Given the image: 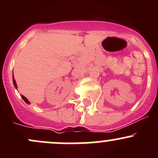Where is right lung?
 <instances>
[{
    "label": "right lung",
    "instance_id": "add662e5",
    "mask_svg": "<svg viewBox=\"0 0 158 158\" xmlns=\"http://www.w3.org/2000/svg\"><path fill=\"white\" fill-rule=\"evenodd\" d=\"M13 82H14V86H15V88L17 89V83H16V81H15V79H14V75H13ZM21 97H22V98H23V99L24 100L25 102H27V104H30V102L28 101V99L26 98V97L23 96V95H21Z\"/></svg>",
    "mask_w": 158,
    "mask_h": 158
}]
</instances>
